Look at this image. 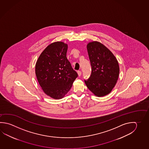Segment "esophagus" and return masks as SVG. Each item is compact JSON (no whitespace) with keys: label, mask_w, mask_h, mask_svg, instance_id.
Listing matches in <instances>:
<instances>
[{"label":"esophagus","mask_w":149,"mask_h":149,"mask_svg":"<svg viewBox=\"0 0 149 149\" xmlns=\"http://www.w3.org/2000/svg\"><path fill=\"white\" fill-rule=\"evenodd\" d=\"M77 72H78V76L79 77H80L81 76V71H77Z\"/></svg>","instance_id":"esophagus-1"}]
</instances>
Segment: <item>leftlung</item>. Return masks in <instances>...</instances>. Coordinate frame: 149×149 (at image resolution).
<instances>
[{"instance_id": "1", "label": "left lung", "mask_w": 149, "mask_h": 149, "mask_svg": "<svg viewBox=\"0 0 149 149\" xmlns=\"http://www.w3.org/2000/svg\"><path fill=\"white\" fill-rule=\"evenodd\" d=\"M87 47L92 70L89 78L84 80L85 84L96 96H105L116 84L119 63L113 54L99 42H89Z\"/></svg>"}]
</instances>
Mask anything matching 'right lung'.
Here are the masks:
<instances>
[{"instance_id":"right-lung-1","label":"right lung","mask_w":149,"mask_h":149,"mask_svg":"<svg viewBox=\"0 0 149 149\" xmlns=\"http://www.w3.org/2000/svg\"><path fill=\"white\" fill-rule=\"evenodd\" d=\"M67 44L57 41L47 46L38 58L35 72L43 92L54 99L64 97L78 77L67 56Z\"/></svg>"}]
</instances>
